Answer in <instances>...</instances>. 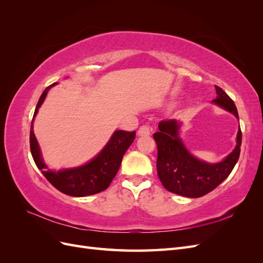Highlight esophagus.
Wrapping results in <instances>:
<instances>
[{
	"label": "esophagus",
	"instance_id": "34e87169",
	"mask_svg": "<svg viewBox=\"0 0 263 263\" xmlns=\"http://www.w3.org/2000/svg\"><path fill=\"white\" fill-rule=\"evenodd\" d=\"M151 134V127L149 125H142L140 126V128L138 129V135L139 136H149Z\"/></svg>",
	"mask_w": 263,
	"mask_h": 263
}]
</instances>
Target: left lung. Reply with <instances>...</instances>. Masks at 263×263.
<instances>
[{
  "mask_svg": "<svg viewBox=\"0 0 263 263\" xmlns=\"http://www.w3.org/2000/svg\"><path fill=\"white\" fill-rule=\"evenodd\" d=\"M217 97L213 102L232 112L238 119L234 101L221 87L215 85ZM154 134L157 144V172L162 185L169 192L186 197H201L216 189L233 171L240 155L241 130L237 134V146L224 161L206 163L191 156L179 137L177 119H163Z\"/></svg>",
  "mask_w": 263,
  "mask_h": 263,
  "instance_id": "obj_1",
  "label": "left lung"
}]
</instances>
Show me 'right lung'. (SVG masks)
<instances>
[{
    "instance_id": "right-lung-1",
    "label": "right lung",
    "mask_w": 263,
    "mask_h": 263,
    "mask_svg": "<svg viewBox=\"0 0 263 263\" xmlns=\"http://www.w3.org/2000/svg\"><path fill=\"white\" fill-rule=\"evenodd\" d=\"M54 84L55 83L47 86L43 92L41 99H39L37 103L34 117L38 112V108L41 107L42 103L44 102L47 92ZM135 136H136V132L135 130H117L114 133L105 148L92 161L82 166H79V168L61 170L58 172L51 171L44 163L41 157V150H39L37 139L33 132V125H31V130L29 135V145L30 153L37 168L43 172L45 178L49 181V183H51L55 189L62 193L70 196L80 197L100 193L109 186L110 182L113 181L119 166H121L123 156L125 155L126 150L132 145Z\"/></svg>"
}]
</instances>
